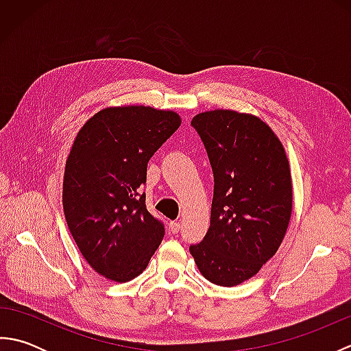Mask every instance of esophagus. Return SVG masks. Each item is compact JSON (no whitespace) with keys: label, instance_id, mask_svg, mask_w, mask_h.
<instances>
[{"label":"esophagus","instance_id":"obj_1","mask_svg":"<svg viewBox=\"0 0 351 351\" xmlns=\"http://www.w3.org/2000/svg\"><path fill=\"white\" fill-rule=\"evenodd\" d=\"M170 230L171 234H178L181 230V223L180 221H171L170 223Z\"/></svg>","mask_w":351,"mask_h":351}]
</instances>
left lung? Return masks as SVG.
Listing matches in <instances>:
<instances>
[{"label":"left lung","instance_id":"8db88e82","mask_svg":"<svg viewBox=\"0 0 351 351\" xmlns=\"http://www.w3.org/2000/svg\"><path fill=\"white\" fill-rule=\"evenodd\" d=\"M191 126L210 158L214 195L210 229L190 253L208 280L235 287L261 270L287 232L289 164L270 126L252 114L206 111Z\"/></svg>","mask_w":351,"mask_h":351}]
</instances>
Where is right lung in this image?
I'll use <instances>...</instances> for the list:
<instances>
[{"mask_svg": "<svg viewBox=\"0 0 351 351\" xmlns=\"http://www.w3.org/2000/svg\"><path fill=\"white\" fill-rule=\"evenodd\" d=\"M180 125L173 111L106 108L73 141L64 169V217L87 263L110 280L138 276L166 232L147 211L141 187L149 160Z\"/></svg>", "mask_w": 351, "mask_h": 351, "instance_id": "obj_1", "label": "right lung"}]
</instances>
